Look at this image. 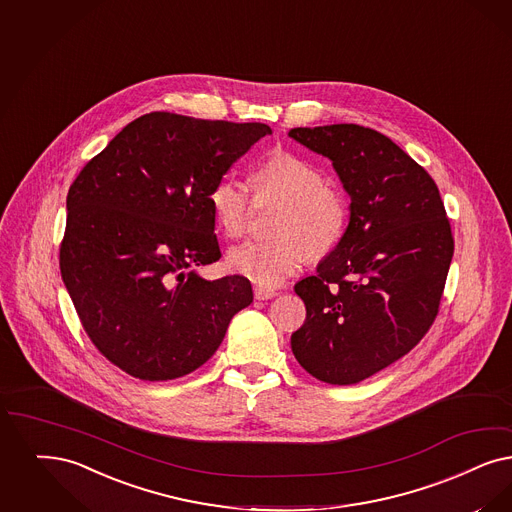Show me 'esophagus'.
<instances>
[{
	"label": "esophagus",
	"instance_id": "34e87169",
	"mask_svg": "<svg viewBox=\"0 0 512 512\" xmlns=\"http://www.w3.org/2000/svg\"><path fill=\"white\" fill-rule=\"evenodd\" d=\"M253 293H255V299H259V301H266V299L276 297V291L270 289V287L255 286Z\"/></svg>",
	"mask_w": 512,
	"mask_h": 512
}]
</instances>
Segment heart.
<instances>
[{
	"label": "heart",
	"instance_id": "obj_1",
	"mask_svg": "<svg viewBox=\"0 0 512 512\" xmlns=\"http://www.w3.org/2000/svg\"><path fill=\"white\" fill-rule=\"evenodd\" d=\"M251 184L259 200L282 202L274 217V240L232 247L228 266L263 287L280 286L310 259H324L341 244L348 223L343 192L324 183L318 165L276 152L257 165ZM217 225L228 238L246 234L251 200L238 181L223 177L209 192Z\"/></svg>",
	"mask_w": 512,
	"mask_h": 512
}]
</instances>
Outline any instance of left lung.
<instances>
[{"label":"left lung","instance_id":"left-lung-1","mask_svg":"<svg viewBox=\"0 0 512 512\" xmlns=\"http://www.w3.org/2000/svg\"><path fill=\"white\" fill-rule=\"evenodd\" d=\"M289 137L331 160L350 196L341 244L295 284L307 320L291 350L329 385H356L429 331L453 236L438 186L383 133L356 123L295 127Z\"/></svg>","mask_w":512,"mask_h":512}]
</instances>
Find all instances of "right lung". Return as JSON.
<instances>
[{
    "instance_id": "obj_1",
    "label": "right lung",
    "mask_w": 512,
    "mask_h": 512,
    "mask_svg": "<svg viewBox=\"0 0 512 512\" xmlns=\"http://www.w3.org/2000/svg\"><path fill=\"white\" fill-rule=\"evenodd\" d=\"M265 123L150 112L125 125L80 171L66 198L62 282L85 333L114 366L143 381L205 364L249 280H204L221 259L209 192L270 135Z\"/></svg>"
}]
</instances>
